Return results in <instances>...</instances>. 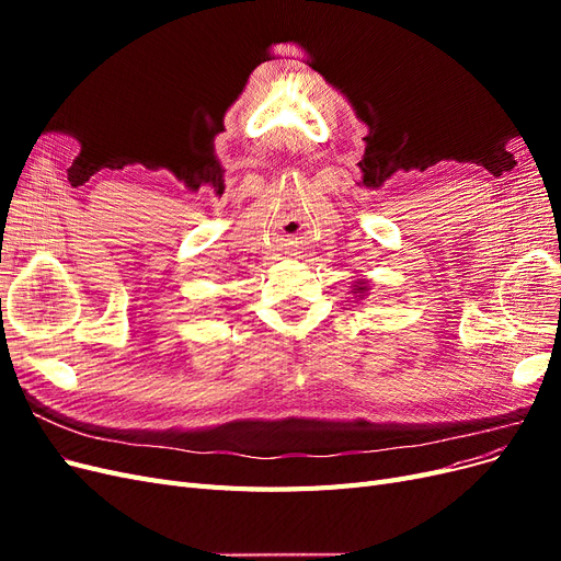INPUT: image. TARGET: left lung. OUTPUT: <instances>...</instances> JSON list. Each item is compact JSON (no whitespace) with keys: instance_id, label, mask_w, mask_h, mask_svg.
<instances>
[{"instance_id":"1","label":"left lung","mask_w":561,"mask_h":561,"mask_svg":"<svg viewBox=\"0 0 561 561\" xmlns=\"http://www.w3.org/2000/svg\"><path fill=\"white\" fill-rule=\"evenodd\" d=\"M353 290H355V295L363 297V295L367 293V285H365V283H358V285H353Z\"/></svg>"}]
</instances>
